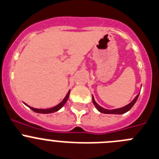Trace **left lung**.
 <instances>
[{"label": "left lung", "instance_id": "obj_1", "mask_svg": "<svg viewBox=\"0 0 159 159\" xmlns=\"http://www.w3.org/2000/svg\"><path fill=\"white\" fill-rule=\"evenodd\" d=\"M139 95V94H138V95L135 97V99L133 100V101H131L130 104H128V105H126V106L123 107V108H116V109L108 110V109H105V108H103L102 107L99 106V105H98V104L96 103L93 97V104L95 105L96 108H97V109L99 111H101V112H102V113H104V114H124V113H125V112H127V111H129V110L132 108L133 105L135 104V103L136 102L137 99H138Z\"/></svg>", "mask_w": 159, "mask_h": 159}]
</instances>
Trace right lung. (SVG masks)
<instances>
[{
	"mask_svg": "<svg viewBox=\"0 0 159 159\" xmlns=\"http://www.w3.org/2000/svg\"><path fill=\"white\" fill-rule=\"evenodd\" d=\"M70 91H69L68 92V93L66 94V96L65 97V98L63 99V101H62L61 103H59V104H58V105H56V106L53 107V108H47V109H39V108H32V107H30L28 106V105H26L27 106L29 107L30 108H31L32 111H35V112H37V113H43V114H48V113H52V112H55V111H58V110L60 109V108H62V106H63L64 104H66V102L67 101V100H68V98H69V96H70Z\"/></svg>",
	"mask_w": 159,
	"mask_h": 159,
	"instance_id": "right-lung-1",
	"label": "right lung"
}]
</instances>
